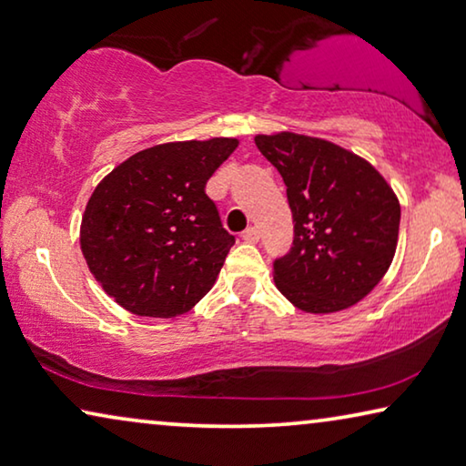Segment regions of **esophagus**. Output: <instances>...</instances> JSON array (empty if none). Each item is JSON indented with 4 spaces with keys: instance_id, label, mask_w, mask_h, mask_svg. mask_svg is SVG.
Wrapping results in <instances>:
<instances>
[{
    "instance_id": "obj_1",
    "label": "esophagus",
    "mask_w": 466,
    "mask_h": 466,
    "mask_svg": "<svg viewBox=\"0 0 466 466\" xmlns=\"http://www.w3.org/2000/svg\"><path fill=\"white\" fill-rule=\"evenodd\" d=\"M242 240L245 242H259V230H257V228H248V230H245L242 232Z\"/></svg>"
}]
</instances>
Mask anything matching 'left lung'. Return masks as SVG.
<instances>
[{
    "instance_id": "8db88e82",
    "label": "left lung",
    "mask_w": 466,
    "mask_h": 466,
    "mask_svg": "<svg viewBox=\"0 0 466 466\" xmlns=\"http://www.w3.org/2000/svg\"><path fill=\"white\" fill-rule=\"evenodd\" d=\"M257 148L287 184L295 240L274 282L305 314H335L383 280L400 236V200L356 152L295 131L257 134Z\"/></svg>"
}]
</instances>
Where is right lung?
<instances>
[{"label":"right lung","mask_w":466,"mask_h":466,"mask_svg":"<svg viewBox=\"0 0 466 466\" xmlns=\"http://www.w3.org/2000/svg\"><path fill=\"white\" fill-rule=\"evenodd\" d=\"M236 137L157 144L100 179L81 218L89 272L123 309L176 318L209 293L234 245L207 179Z\"/></svg>","instance_id":"obj_1"}]
</instances>
